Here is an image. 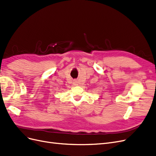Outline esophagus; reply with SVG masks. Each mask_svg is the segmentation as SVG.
Listing matches in <instances>:
<instances>
[{
    "instance_id": "1",
    "label": "esophagus",
    "mask_w": 156,
    "mask_h": 156,
    "mask_svg": "<svg viewBox=\"0 0 156 156\" xmlns=\"http://www.w3.org/2000/svg\"><path fill=\"white\" fill-rule=\"evenodd\" d=\"M73 84H74V86H77L78 85V81H76V80H74Z\"/></svg>"
}]
</instances>
